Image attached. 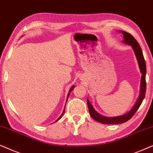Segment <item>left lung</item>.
<instances>
[{"instance_id":"1","label":"left lung","mask_w":153,"mask_h":153,"mask_svg":"<svg viewBox=\"0 0 153 153\" xmlns=\"http://www.w3.org/2000/svg\"><path fill=\"white\" fill-rule=\"evenodd\" d=\"M122 33L123 34L124 37V42L127 45H129L132 47L133 50L135 53V55L137 59L138 65H139V68L140 70V72L142 73L141 77V82H140V96L138 97V99L136 101V104L132 108V109L125 115L118 116V117H104V116L101 115L99 114L97 111L94 109L92 105L91 104L88 99L87 100V105H88L89 112L90 114L91 117L93 118L96 121L99 122L101 124H104V125H114V124H121L123 123H126V122L129 120L131 118L133 117L134 114L138 108L140 107V104L143 102V100L145 97L146 95V62L144 59L143 52H142V50L135 38L132 36L131 34L125 31H121Z\"/></svg>"}]
</instances>
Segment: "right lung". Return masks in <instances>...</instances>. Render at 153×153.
Returning <instances> with one entry per match:
<instances>
[{"mask_svg":"<svg viewBox=\"0 0 153 153\" xmlns=\"http://www.w3.org/2000/svg\"><path fill=\"white\" fill-rule=\"evenodd\" d=\"M73 89H74V86H73L72 87H71V88L70 89V91H72V90H73ZM69 94H70V93H68V97H67V100H68V96H69ZM64 111H65V110H64ZM64 112H63V113L62 114V115H61V116H60V117H59V119L57 120H59V119H60V118L62 117V115H64ZM57 120H56V121H57Z\"/></svg>","mask_w":153,"mask_h":153,"instance_id":"obj_1","label":"right lung"}]
</instances>
